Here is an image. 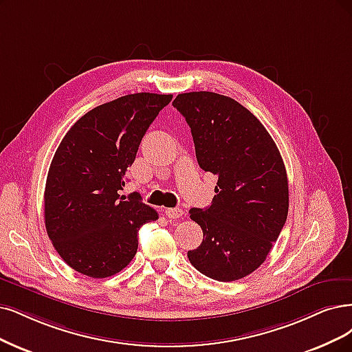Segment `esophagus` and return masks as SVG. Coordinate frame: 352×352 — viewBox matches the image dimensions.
<instances>
[{
    "mask_svg": "<svg viewBox=\"0 0 352 352\" xmlns=\"http://www.w3.org/2000/svg\"><path fill=\"white\" fill-rule=\"evenodd\" d=\"M165 214L169 219H179L184 214V212L183 209H179V207H169V209H165Z\"/></svg>",
    "mask_w": 352,
    "mask_h": 352,
    "instance_id": "34e87169",
    "label": "esophagus"
}]
</instances>
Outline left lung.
Masks as SVG:
<instances>
[{
  "instance_id": "8db88e82",
  "label": "left lung",
  "mask_w": 352,
  "mask_h": 352,
  "mask_svg": "<svg viewBox=\"0 0 352 352\" xmlns=\"http://www.w3.org/2000/svg\"><path fill=\"white\" fill-rule=\"evenodd\" d=\"M173 106L191 129L200 168L219 177L212 206L190 210L203 242L187 256L213 280H241L265 261L287 219L280 151L263 123L230 97L194 91L178 94Z\"/></svg>"
}]
</instances>
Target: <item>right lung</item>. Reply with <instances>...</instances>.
<instances>
[{
    "mask_svg": "<svg viewBox=\"0 0 352 352\" xmlns=\"http://www.w3.org/2000/svg\"><path fill=\"white\" fill-rule=\"evenodd\" d=\"M171 94L123 96L85 113L65 135L45 188V225L60 258L91 278L120 272L142 225L158 219L133 192L120 196L142 138Z\"/></svg>",
    "mask_w": 352,
    "mask_h": 352,
    "instance_id": "obj_1",
    "label": "right lung"
}]
</instances>
